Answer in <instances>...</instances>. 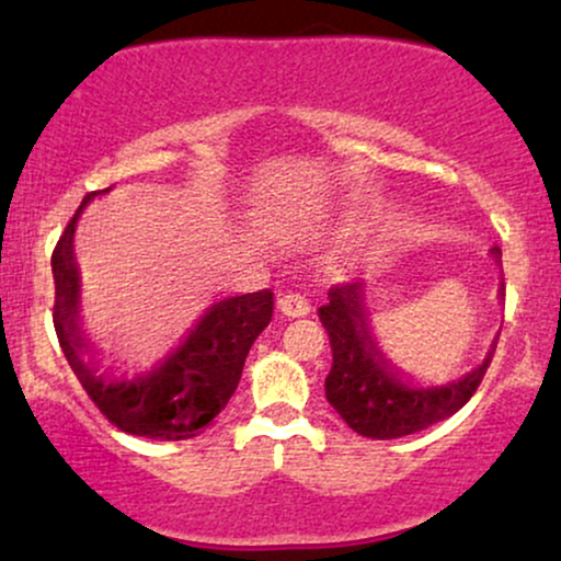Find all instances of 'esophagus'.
<instances>
[{
	"instance_id": "obj_1",
	"label": "esophagus",
	"mask_w": 561,
	"mask_h": 561,
	"mask_svg": "<svg viewBox=\"0 0 561 561\" xmlns=\"http://www.w3.org/2000/svg\"><path fill=\"white\" fill-rule=\"evenodd\" d=\"M276 308H279V311H282V317H289V319L306 317V313L311 311V306H308V300L302 298V295H298V293L282 295V298L276 300Z\"/></svg>"
}]
</instances>
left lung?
<instances>
[{"instance_id":"1","label":"left lung","mask_w":561,"mask_h":561,"mask_svg":"<svg viewBox=\"0 0 561 561\" xmlns=\"http://www.w3.org/2000/svg\"><path fill=\"white\" fill-rule=\"evenodd\" d=\"M493 255L499 259V248H493ZM319 319L332 343L327 401L353 433L371 440L420 433L454 416L480 388L495 351L493 345L485 362L461 379L437 388H416L403 382L371 337L364 311V282L330 287Z\"/></svg>"}]
</instances>
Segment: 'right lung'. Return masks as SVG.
Returning a JSON list of instances; mask_svg holds the SVG:
<instances>
[{
	"label": "right lung",
	"mask_w": 561,
	"mask_h": 561,
	"mask_svg": "<svg viewBox=\"0 0 561 561\" xmlns=\"http://www.w3.org/2000/svg\"><path fill=\"white\" fill-rule=\"evenodd\" d=\"M107 192V190H102ZM100 192L83 197L55 244V332L70 369L107 422L128 435L152 440H190L227 409L240 385L244 358L274 313V293L237 295L218 300L165 362L134 379H107L81 358L87 347L79 327V268L73 231L81 210Z\"/></svg>",
	"instance_id": "right-lung-1"
}]
</instances>
